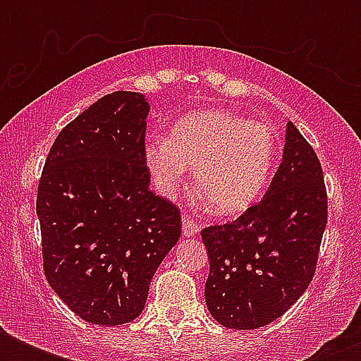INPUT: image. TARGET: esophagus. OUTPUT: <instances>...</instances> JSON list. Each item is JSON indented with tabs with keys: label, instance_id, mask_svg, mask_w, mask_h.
Returning a JSON list of instances; mask_svg holds the SVG:
<instances>
[{
	"label": "esophagus",
	"instance_id": "obj_1",
	"mask_svg": "<svg viewBox=\"0 0 361 361\" xmlns=\"http://www.w3.org/2000/svg\"><path fill=\"white\" fill-rule=\"evenodd\" d=\"M181 226H183V234L185 236H195L200 231V225H198L197 221H192V217H189L187 214H183V217H181Z\"/></svg>",
	"mask_w": 361,
	"mask_h": 361
}]
</instances>
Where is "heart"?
Instances as JSON below:
<instances>
[{
    "label": "heart",
    "mask_w": 361,
    "mask_h": 361,
    "mask_svg": "<svg viewBox=\"0 0 361 361\" xmlns=\"http://www.w3.org/2000/svg\"><path fill=\"white\" fill-rule=\"evenodd\" d=\"M277 135L271 125L225 109L183 116L147 142L146 163L163 195H174L195 169V183L217 215H236L257 202L274 169Z\"/></svg>",
    "instance_id": "heart-1"
}]
</instances>
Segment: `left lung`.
Listing matches in <instances>:
<instances>
[{"instance_id":"left-lung-1","label":"left lung","mask_w":361,"mask_h":361,"mask_svg":"<svg viewBox=\"0 0 361 361\" xmlns=\"http://www.w3.org/2000/svg\"><path fill=\"white\" fill-rule=\"evenodd\" d=\"M326 223L322 166L288 121L283 161L262 200L236 221L202 231L212 317L232 330H257L283 317L313 281Z\"/></svg>"}]
</instances>
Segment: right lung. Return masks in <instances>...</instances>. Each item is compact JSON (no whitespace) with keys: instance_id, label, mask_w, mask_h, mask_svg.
I'll use <instances>...</instances> for the list:
<instances>
[{"instance_id":"add662e5","label":"right lung","mask_w":361,"mask_h":361,"mask_svg":"<svg viewBox=\"0 0 361 361\" xmlns=\"http://www.w3.org/2000/svg\"><path fill=\"white\" fill-rule=\"evenodd\" d=\"M147 112L140 93L101 97L61 129L39 180L44 277L92 324L135 320L180 240L178 206L149 191Z\"/></svg>"}]
</instances>
